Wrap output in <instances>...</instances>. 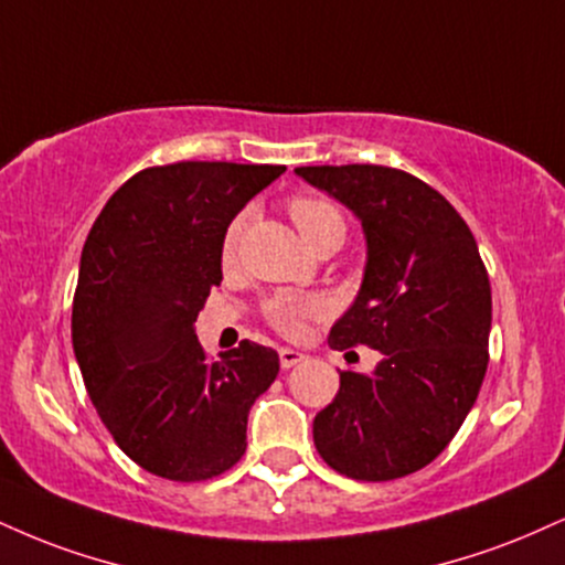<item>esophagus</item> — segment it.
Here are the masks:
<instances>
[{"label":"esophagus","instance_id":"34e87169","mask_svg":"<svg viewBox=\"0 0 565 565\" xmlns=\"http://www.w3.org/2000/svg\"><path fill=\"white\" fill-rule=\"evenodd\" d=\"M278 360H281V369H291V365L302 363L305 355L300 350H291V348H281L278 350Z\"/></svg>","mask_w":565,"mask_h":565}]
</instances>
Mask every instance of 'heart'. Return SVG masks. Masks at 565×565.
<instances>
[{"instance_id":"1","label":"heart","mask_w":565,"mask_h":565,"mask_svg":"<svg viewBox=\"0 0 565 565\" xmlns=\"http://www.w3.org/2000/svg\"><path fill=\"white\" fill-rule=\"evenodd\" d=\"M289 215L295 221L297 231L302 234V239L316 247L318 242L326 239L329 234H342L344 236V217L339 213L334 202L323 200V196H295L289 200ZM244 234V215L234 217L228 223L226 234H223L221 244V257L223 263H234L236 253H239V242ZM323 312V302L318 297H300V295H278L274 300L265 302V318L274 326L276 331H281L284 337H297L302 331V323L308 318H316Z\"/></svg>"}]
</instances>
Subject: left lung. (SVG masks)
<instances>
[{
  "label": "left lung",
  "mask_w": 565,
  "mask_h": 565,
  "mask_svg": "<svg viewBox=\"0 0 565 565\" xmlns=\"http://www.w3.org/2000/svg\"><path fill=\"white\" fill-rule=\"evenodd\" d=\"M297 175L360 217L363 287L331 326V350L382 352L371 373L339 371L312 420L334 471L392 481L429 466L477 403L489 363L492 289L477 239L437 189L386 166H305Z\"/></svg>",
  "instance_id": "8db88e82"
}]
</instances>
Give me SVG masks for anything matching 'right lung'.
Wrapping results in <instances>:
<instances>
[{
	"label": "right lung",
	"instance_id": "obj_1",
	"mask_svg": "<svg viewBox=\"0 0 565 565\" xmlns=\"http://www.w3.org/2000/svg\"><path fill=\"white\" fill-rule=\"evenodd\" d=\"M284 166L183 160L145 168L88 231L73 297V352L115 445L171 481H207L247 450L249 407L276 350L244 339L210 360L194 321L221 284L228 223Z\"/></svg>",
	"mask_w": 565,
	"mask_h": 565
}]
</instances>
